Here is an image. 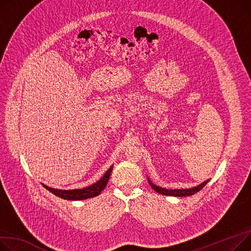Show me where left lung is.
<instances>
[{
	"mask_svg": "<svg viewBox=\"0 0 251 251\" xmlns=\"http://www.w3.org/2000/svg\"><path fill=\"white\" fill-rule=\"evenodd\" d=\"M148 179V182L149 185L151 186V188L157 192L158 194H161V195H164V196H173V197H187V196H192L198 192L201 191L210 179H207L205 181H203L202 183H200V185H198L197 187H194V188H190V189H174V190H169V189H164V188H161L159 186H156L154 185V183L150 180L149 177H147Z\"/></svg>",
	"mask_w": 251,
	"mask_h": 251,
	"instance_id": "1",
	"label": "left lung"
}]
</instances>
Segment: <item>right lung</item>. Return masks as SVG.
Segmentation results:
<instances>
[{
	"mask_svg": "<svg viewBox=\"0 0 251 251\" xmlns=\"http://www.w3.org/2000/svg\"><path fill=\"white\" fill-rule=\"evenodd\" d=\"M112 170H113V165L98 181L94 182L93 185H91L89 187L82 188V189L59 190V189L50 188V187L44 185V183H42V186L46 190H48L50 193H52L53 195H55L61 199H64V200H70V201H79V200H86L89 198H94V197L101 194V192L105 189L107 182L110 178Z\"/></svg>",
	"mask_w": 251,
	"mask_h": 251,
	"instance_id": "add662e5",
	"label": "right lung"
}]
</instances>
